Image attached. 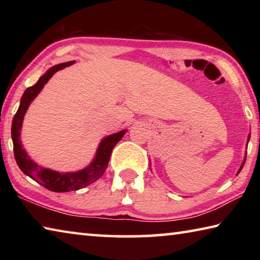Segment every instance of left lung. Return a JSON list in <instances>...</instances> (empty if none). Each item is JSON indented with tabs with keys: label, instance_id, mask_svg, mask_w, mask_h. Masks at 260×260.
Returning <instances> with one entry per match:
<instances>
[{
	"label": "left lung",
	"instance_id": "8db88e82",
	"mask_svg": "<svg viewBox=\"0 0 260 260\" xmlns=\"http://www.w3.org/2000/svg\"><path fill=\"white\" fill-rule=\"evenodd\" d=\"M249 139H250V135L248 136V141H249ZM244 162H245V158H244V160H243V162H242V165H241V167H240V170H239V172H237V174H239L240 172H241V170L243 169V166H244Z\"/></svg>",
	"mask_w": 260,
	"mask_h": 260
}]
</instances>
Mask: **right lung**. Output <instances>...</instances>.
I'll use <instances>...</instances> for the list:
<instances>
[{"label": "right lung", "instance_id": "1", "mask_svg": "<svg viewBox=\"0 0 260 260\" xmlns=\"http://www.w3.org/2000/svg\"><path fill=\"white\" fill-rule=\"evenodd\" d=\"M73 63L74 60H71L68 61V63L55 65V67H52L50 70H48L47 73L43 74L34 86L28 87L27 89L24 91V94L21 96L20 100V105L18 110H17L14 119H12L11 126V136L12 142H14L15 159L17 161V164H18L19 169L23 171L26 175L32 178L34 181L40 183L41 186L49 189V190L56 192L78 190V189L85 188L88 184L96 181V180L104 173V171L107 170L112 149L118 142H119L122 136L126 133L125 129L119 132V133L109 135L105 139H103L98 149V152H96L95 159L93 160V162H91L87 169L79 171V172L59 173L52 170L43 169V167L35 164V162L27 156V153L25 152L23 147H21V141L19 138L21 124H23L26 110H27L29 103L34 100L35 96L40 93V90L48 82V80L54 76V73H56L58 70L70 67V65H72Z\"/></svg>", "mask_w": 260, "mask_h": 260}]
</instances>
